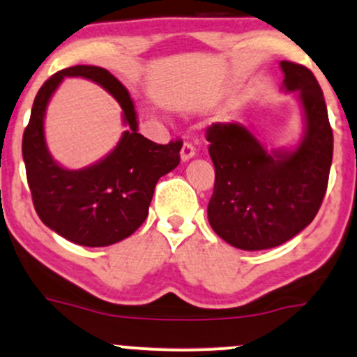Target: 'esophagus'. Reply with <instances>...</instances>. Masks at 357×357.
Listing matches in <instances>:
<instances>
[{"instance_id":"1","label":"esophagus","mask_w":357,"mask_h":357,"mask_svg":"<svg viewBox=\"0 0 357 357\" xmlns=\"http://www.w3.org/2000/svg\"><path fill=\"white\" fill-rule=\"evenodd\" d=\"M194 155H195V146L192 145L190 142H185L182 146V150H180V158H182L183 162H188Z\"/></svg>"}]
</instances>
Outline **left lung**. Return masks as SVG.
<instances>
[{"instance_id":"obj_1","label":"left lung","mask_w":357,"mask_h":357,"mask_svg":"<svg viewBox=\"0 0 357 357\" xmlns=\"http://www.w3.org/2000/svg\"><path fill=\"white\" fill-rule=\"evenodd\" d=\"M284 86L299 91L305 137L294 152H267L249 130L212 123L205 130L215 183L207 213L211 227L242 250L278 247L307 227L328 190L333 162L324 95L307 66L280 61Z\"/></svg>"}]
</instances>
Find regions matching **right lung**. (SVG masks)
<instances>
[{"mask_svg":"<svg viewBox=\"0 0 357 357\" xmlns=\"http://www.w3.org/2000/svg\"><path fill=\"white\" fill-rule=\"evenodd\" d=\"M65 76H83L102 84L121 103L130 127L110 155L83 171L63 169L52 162L44 144L45 105ZM21 146L41 222L78 245L105 247L132 236L144 224L158 178L180 163L182 140L160 145L140 135L127 88L105 68L75 65L56 71L38 90Z\"/></svg>","mask_w":357,"mask_h":357,"instance_id":"1","label":"right lung"}]
</instances>
